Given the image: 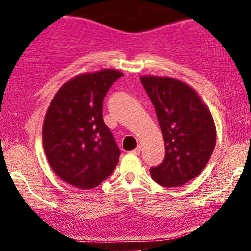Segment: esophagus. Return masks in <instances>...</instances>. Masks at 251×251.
Wrapping results in <instances>:
<instances>
[{
    "label": "esophagus",
    "mask_w": 251,
    "mask_h": 251,
    "mask_svg": "<svg viewBox=\"0 0 251 251\" xmlns=\"http://www.w3.org/2000/svg\"><path fill=\"white\" fill-rule=\"evenodd\" d=\"M140 151H142V148H140V145H138L132 152H133L134 154H140Z\"/></svg>",
    "instance_id": "34e87169"
}]
</instances>
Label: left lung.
Listing matches in <instances>:
<instances>
[{
  "label": "left lung",
  "mask_w": 251,
  "mask_h": 251,
  "mask_svg": "<svg viewBox=\"0 0 251 251\" xmlns=\"http://www.w3.org/2000/svg\"><path fill=\"white\" fill-rule=\"evenodd\" d=\"M140 81L155 108L165 145L163 163L150 174L165 188L181 186L203 171L214 152V119L186 83L160 76H142Z\"/></svg>",
  "instance_id": "1"
}]
</instances>
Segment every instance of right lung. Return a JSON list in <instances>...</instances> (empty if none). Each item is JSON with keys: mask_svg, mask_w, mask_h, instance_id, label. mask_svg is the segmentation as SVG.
<instances>
[{"mask_svg": "<svg viewBox=\"0 0 251 251\" xmlns=\"http://www.w3.org/2000/svg\"><path fill=\"white\" fill-rule=\"evenodd\" d=\"M123 73L103 70L67 81L51 100L42 127L46 157L71 185L92 189L112 175L120 150L102 118L103 99Z\"/></svg>", "mask_w": 251, "mask_h": 251, "instance_id": "obj_1", "label": "right lung"}]
</instances>
